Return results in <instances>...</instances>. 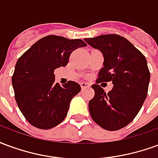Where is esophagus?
<instances>
[{
  "label": "esophagus",
  "instance_id": "esophagus-1",
  "mask_svg": "<svg viewBox=\"0 0 158 158\" xmlns=\"http://www.w3.org/2000/svg\"><path fill=\"white\" fill-rule=\"evenodd\" d=\"M80 86H81L82 89H86V88H89L90 85L87 82H81L80 83Z\"/></svg>",
  "mask_w": 158,
  "mask_h": 158
}]
</instances>
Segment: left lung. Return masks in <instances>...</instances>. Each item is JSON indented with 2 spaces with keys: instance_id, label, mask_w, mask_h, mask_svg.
I'll use <instances>...</instances> for the list:
<instances>
[{
  "instance_id": "1",
  "label": "left lung",
  "mask_w": 158,
  "mask_h": 158,
  "mask_svg": "<svg viewBox=\"0 0 158 158\" xmlns=\"http://www.w3.org/2000/svg\"><path fill=\"white\" fill-rule=\"evenodd\" d=\"M85 41L104 56L96 83L113 81L114 85L108 93L96 84L91 86L95 96L89 102L90 116L104 129L118 130L132 122L146 98L150 82L146 59L118 35H102Z\"/></svg>"
}]
</instances>
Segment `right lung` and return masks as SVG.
Masks as SVG:
<instances>
[{"mask_svg":"<svg viewBox=\"0 0 158 158\" xmlns=\"http://www.w3.org/2000/svg\"><path fill=\"white\" fill-rule=\"evenodd\" d=\"M86 46L80 39L48 35L35 42L18 60L12 77L15 100L26 120L38 129L62 123L71 100L81 87L74 81L55 84L54 70L65 67L74 50Z\"/></svg>","mask_w":158,"mask_h":158,"instance_id":"obj_1","label":"right lung"}]
</instances>
